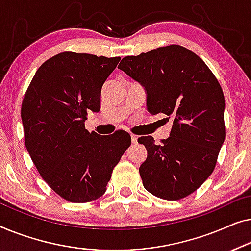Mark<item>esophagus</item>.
Returning a JSON list of instances; mask_svg holds the SVG:
<instances>
[{"mask_svg":"<svg viewBox=\"0 0 251 251\" xmlns=\"http://www.w3.org/2000/svg\"><path fill=\"white\" fill-rule=\"evenodd\" d=\"M130 137H132V143H137V139H139V137L136 135H132Z\"/></svg>","mask_w":251,"mask_h":251,"instance_id":"34e87169","label":"esophagus"}]
</instances>
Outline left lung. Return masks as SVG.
<instances>
[{
	"label": "left lung",
	"mask_w": 251,
	"mask_h": 251,
	"mask_svg": "<svg viewBox=\"0 0 251 251\" xmlns=\"http://www.w3.org/2000/svg\"><path fill=\"white\" fill-rule=\"evenodd\" d=\"M118 68L144 87L151 115L173 119L160 144L152 136L137 140L148 151L139 169L143 186L165 200L188 197L213 173L225 140L220 83L202 59L176 44L125 56Z\"/></svg>",
	"instance_id": "left-lung-1"
}]
</instances>
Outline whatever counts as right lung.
Returning <instances> with one entry per match:
<instances>
[{"label":"right lung","instance_id":"right-lung-1","mask_svg":"<svg viewBox=\"0 0 251 251\" xmlns=\"http://www.w3.org/2000/svg\"><path fill=\"white\" fill-rule=\"evenodd\" d=\"M119 56L62 52L47 60L31 79L21 105L25 146L42 178L63 199L89 202L107 190L130 135H99L85 128L101 108V89Z\"/></svg>","mask_w":251,"mask_h":251}]
</instances>
